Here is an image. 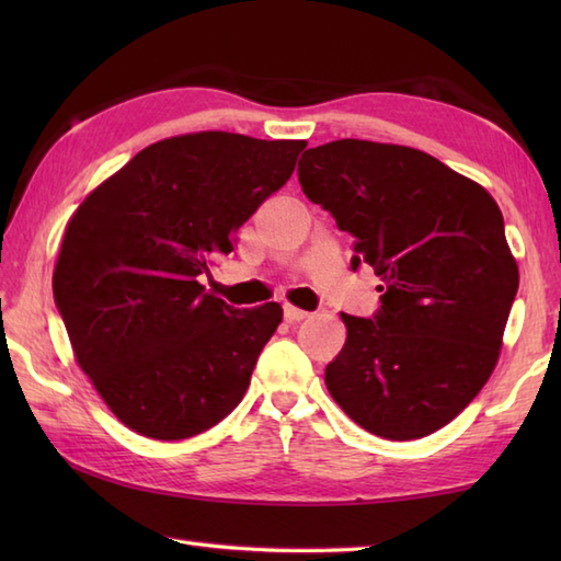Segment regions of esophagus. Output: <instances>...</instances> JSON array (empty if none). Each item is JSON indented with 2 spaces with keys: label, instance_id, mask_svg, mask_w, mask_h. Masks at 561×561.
<instances>
[{
  "label": "esophagus",
  "instance_id": "obj_1",
  "mask_svg": "<svg viewBox=\"0 0 561 561\" xmlns=\"http://www.w3.org/2000/svg\"><path fill=\"white\" fill-rule=\"evenodd\" d=\"M308 316V311H301V308H296V306H284V318L289 320V323H301V320H306Z\"/></svg>",
  "mask_w": 561,
  "mask_h": 561
}]
</instances>
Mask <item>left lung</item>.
Here are the masks:
<instances>
[{"instance_id": "obj_1", "label": "left lung", "mask_w": 561, "mask_h": 561, "mask_svg": "<svg viewBox=\"0 0 561 561\" xmlns=\"http://www.w3.org/2000/svg\"><path fill=\"white\" fill-rule=\"evenodd\" d=\"M306 197L354 236L352 270L371 265L380 306L342 313L347 342L325 386L366 432L412 440L478 396L502 350L518 267L492 195L424 151L364 139L308 149Z\"/></svg>"}]
</instances>
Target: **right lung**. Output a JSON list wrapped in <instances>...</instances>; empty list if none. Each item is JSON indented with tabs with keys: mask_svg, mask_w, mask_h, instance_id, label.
<instances>
[{
	"mask_svg": "<svg viewBox=\"0 0 561 561\" xmlns=\"http://www.w3.org/2000/svg\"><path fill=\"white\" fill-rule=\"evenodd\" d=\"M304 147L231 133L163 139L69 219L55 306L83 374L137 434L195 436L243 400L282 306L233 308L199 277L289 181Z\"/></svg>",
	"mask_w": 561,
	"mask_h": 561,
	"instance_id": "add662e5",
	"label": "right lung"
}]
</instances>
